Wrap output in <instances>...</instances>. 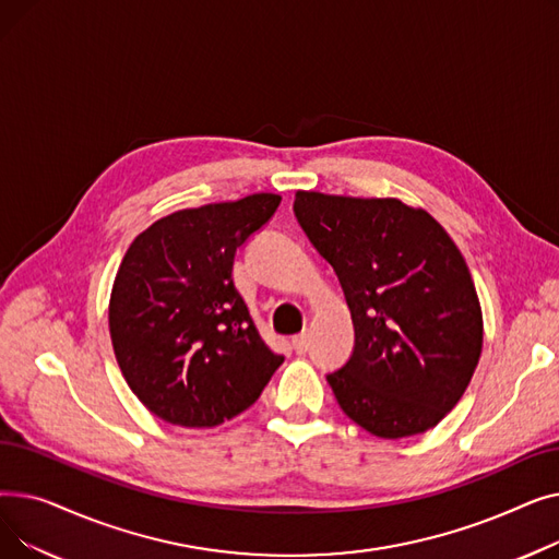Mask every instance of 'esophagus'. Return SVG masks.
<instances>
[{
    "label": "esophagus",
    "mask_w": 559,
    "mask_h": 559,
    "mask_svg": "<svg viewBox=\"0 0 559 559\" xmlns=\"http://www.w3.org/2000/svg\"><path fill=\"white\" fill-rule=\"evenodd\" d=\"M292 346H295V350L299 356H304L306 350L310 348V335L308 333H301V335H295L292 337Z\"/></svg>",
    "instance_id": "1"
}]
</instances>
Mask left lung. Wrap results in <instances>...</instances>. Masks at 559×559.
<instances>
[{"label":"left lung","mask_w":559,"mask_h":559,"mask_svg":"<svg viewBox=\"0 0 559 559\" xmlns=\"http://www.w3.org/2000/svg\"><path fill=\"white\" fill-rule=\"evenodd\" d=\"M295 215L354 319V356L326 376L344 415L380 439L435 428L483 354L478 292L451 235L394 197L297 190Z\"/></svg>","instance_id":"8db88e82"}]
</instances>
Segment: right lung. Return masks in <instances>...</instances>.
Instances as JSON below:
<instances>
[{
    "label": "right lung",
    "mask_w": 559,
    "mask_h": 559,
    "mask_svg": "<svg viewBox=\"0 0 559 559\" xmlns=\"http://www.w3.org/2000/svg\"><path fill=\"white\" fill-rule=\"evenodd\" d=\"M281 194L176 211L144 228L117 270L108 331L131 392L158 419L213 428L255 403L283 356L262 342L233 258Z\"/></svg>",
    "instance_id": "add662e5"
}]
</instances>
